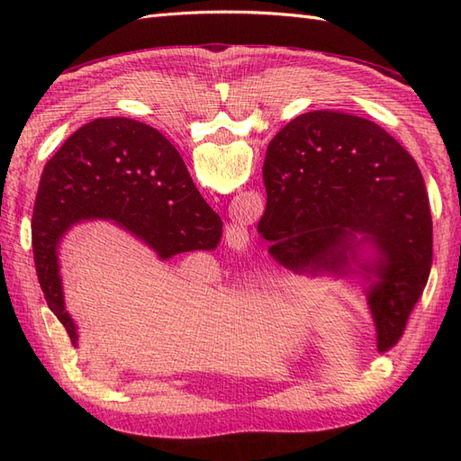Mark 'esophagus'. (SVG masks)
Segmentation results:
<instances>
[{
    "instance_id": "esophagus-1",
    "label": "esophagus",
    "mask_w": 461,
    "mask_h": 461,
    "mask_svg": "<svg viewBox=\"0 0 461 461\" xmlns=\"http://www.w3.org/2000/svg\"><path fill=\"white\" fill-rule=\"evenodd\" d=\"M225 242L232 249H244L249 242V232L240 221H229L225 225Z\"/></svg>"
}]
</instances>
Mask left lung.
<instances>
[{"mask_svg":"<svg viewBox=\"0 0 461 461\" xmlns=\"http://www.w3.org/2000/svg\"><path fill=\"white\" fill-rule=\"evenodd\" d=\"M263 180V219L281 261L315 276H361L376 348H393L432 261L429 196L413 158L379 124L321 109L273 138Z\"/></svg>","mask_w":461,"mask_h":461,"instance_id":"8db88e82","label":"left lung"}]
</instances>
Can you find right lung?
<instances>
[{"label":"right lung","mask_w":461,"mask_h":461,"mask_svg":"<svg viewBox=\"0 0 461 461\" xmlns=\"http://www.w3.org/2000/svg\"><path fill=\"white\" fill-rule=\"evenodd\" d=\"M85 221L111 222L161 261L213 249L222 232L221 217L159 131L127 117L80 127L46 163L32 213L38 283L75 346L78 330L65 310L59 248L63 236Z\"/></svg>","instance_id":"1"}]
</instances>
